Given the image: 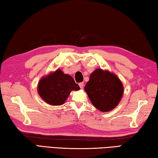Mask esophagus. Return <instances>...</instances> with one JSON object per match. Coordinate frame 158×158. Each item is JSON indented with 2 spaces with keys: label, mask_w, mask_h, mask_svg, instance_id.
I'll return each instance as SVG.
<instances>
[{
  "label": "esophagus",
  "mask_w": 158,
  "mask_h": 158,
  "mask_svg": "<svg viewBox=\"0 0 158 158\" xmlns=\"http://www.w3.org/2000/svg\"><path fill=\"white\" fill-rule=\"evenodd\" d=\"M79 86H80V88L83 89V87H84V82H80V83H79Z\"/></svg>",
  "instance_id": "obj_1"
}]
</instances>
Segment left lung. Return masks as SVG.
I'll return each mask as SVG.
<instances>
[{
	"mask_svg": "<svg viewBox=\"0 0 158 158\" xmlns=\"http://www.w3.org/2000/svg\"><path fill=\"white\" fill-rule=\"evenodd\" d=\"M123 90V83L117 76L101 69L91 73L85 87L91 103L102 112L111 111L118 105Z\"/></svg>",
	"mask_w": 158,
	"mask_h": 158,
	"instance_id": "1",
	"label": "left lung"
}]
</instances>
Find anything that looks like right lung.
Instances as JSON below:
<instances>
[{
	"instance_id": "add662e5",
	"label": "right lung",
	"mask_w": 158,
	"mask_h": 158,
	"mask_svg": "<svg viewBox=\"0 0 158 158\" xmlns=\"http://www.w3.org/2000/svg\"><path fill=\"white\" fill-rule=\"evenodd\" d=\"M80 87L72 77L57 69L41 78L38 85V92L42 99L49 105L59 106L64 104L70 92L78 91Z\"/></svg>"
}]
</instances>
